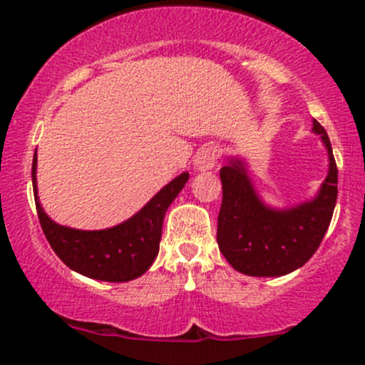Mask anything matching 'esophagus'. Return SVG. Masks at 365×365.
I'll return each mask as SVG.
<instances>
[{
  "label": "esophagus",
  "instance_id": "34e87169",
  "mask_svg": "<svg viewBox=\"0 0 365 365\" xmlns=\"http://www.w3.org/2000/svg\"><path fill=\"white\" fill-rule=\"evenodd\" d=\"M217 158H220V150L216 145H206L195 154L194 166L197 171H209L216 166Z\"/></svg>",
  "mask_w": 365,
  "mask_h": 365
}]
</instances>
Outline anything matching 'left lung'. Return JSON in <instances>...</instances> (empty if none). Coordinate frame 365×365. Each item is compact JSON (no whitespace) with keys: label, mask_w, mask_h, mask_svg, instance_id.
<instances>
[{"label":"left lung","mask_w":365,"mask_h":365,"mask_svg":"<svg viewBox=\"0 0 365 365\" xmlns=\"http://www.w3.org/2000/svg\"><path fill=\"white\" fill-rule=\"evenodd\" d=\"M312 132L328 150V175L312 199L290 207L266 204L254 187L247 161L232 156L220 170L223 202L217 216V245L233 269L247 276H284L302 267L321 245L338 197V170L326 130Z\"/></svg>","instance_id":"8db88e82"}]
</instances>
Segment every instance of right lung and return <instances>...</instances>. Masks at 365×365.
<instances>
[{
  "mask_svg": "<svg viewBox=\"0 0 365 365\" xmlns=\"http://www.w3.org/2000/svg\"><path fill=\"white\" fill-rule=\"evenodd\" d=\"M36 173L37 154L32 161V187L37 216L51 249L75 273L111 283L130 282L149 269L159 252L166 211L188 182L187 171L178 175L123 223L104 230H77L54 223L46 215L37 195Z\"/></svg>",
  "mask_w": 365,
  "mask_h": 365,
  "instance_id": "1",
  "label": "right lung"
}]
</instances>
